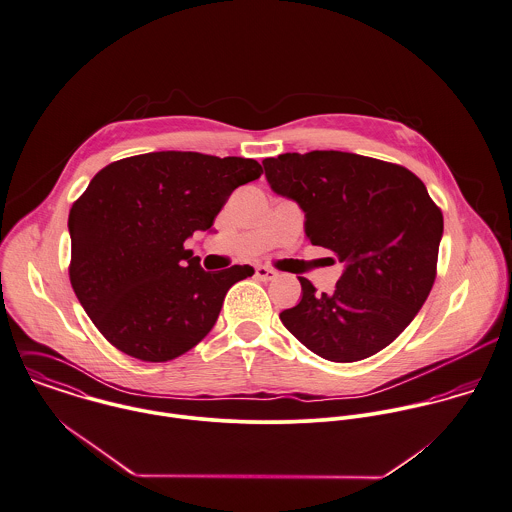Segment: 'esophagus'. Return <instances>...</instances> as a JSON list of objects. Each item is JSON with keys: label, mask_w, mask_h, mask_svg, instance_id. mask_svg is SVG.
<instances>
[{"label": "esophagus", "mask_w": 512, "mask_h": 512, "mask_svg": "<svg viewBox=\"0 0 512 512\" xmlns=\"http://www.w3.org/2000/svg\"><path fill=\"white\" fill-rule=\"evenodd\" d=\"M255 277H257L259 281H273V279L277 277V271H273V269H269V267H257V269H255Z\"/></svg>", "instance_id": "esophagus-1"}]
</instances>
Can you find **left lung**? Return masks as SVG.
Instances as JSON below:
<instances>
[{
    "instance_id": "8db88e82",
    "label": "left lung",
    "mask_w": 512,
    "mask_h": 512,
    "mask_svg": "<svg viewBox=\"0 0 512 512\" xmlns=\"http://www.w3.org/2000/svg\"><path fill=\"white\" fill-rule=\"evenodd\" d=\"M263 166L271 190L305 211L310 243L346 263L328 295L301 277L303 299L281 322L324 360L374 356L406 330L433 287L441 209L408 168L360 154L287 152Z\"/></svg>"
}]
</instances>
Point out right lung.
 <instances>
[{"label": "right lung", "mask_w": 512, "mask_h": 512, "mask_svg": "<svg viewBox=\"0 0 512 512\" xmlns=\"http://www.w3.org/2000/svg\"><path fill=\"white\" fill-rule=\"evenodd\" d=\"M261 174L251 158L168 150L122 158L91 180L69 211V277L114 348L168 362L204 340L227 291L255 271L207 273L184 241Z\"/></svg>", "instance_id": "right-lung-1"}]
</instances>
